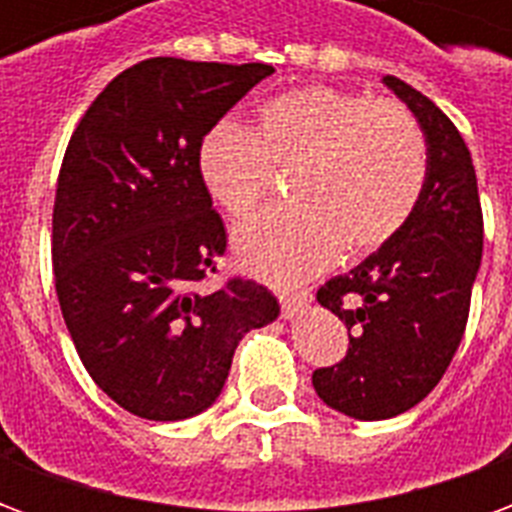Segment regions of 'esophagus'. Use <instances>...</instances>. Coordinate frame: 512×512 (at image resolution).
<instances>
[{
  "instance_id": "1",
  "label": "esophagus",
  "mask_w": 512,
  "mask_h": 512,
  "mask_svg": "<svg viewBox=\"0 0 512 512\" xmlns=\"http://www.w3.org/2000/svg\"><path fill=\"white\" fill-rule=\"evenodd\" d=\"M279 304H282V315L293 318V315H299L310 304V293L307 290H282L279 293Z\"/></svg>"
}]
</instances>
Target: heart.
Wrapping results in <instances>:
<instances>
[{
	"mask_svg": "<svg viewBox=\"0 0 512 512\" xmlns=\"http://www.w3.org/2000/svg\"><path fill=\"white\" fill-rule=\"evenodd\" d=\"M197 167L233 219L271 197L277 169H293L296 202L241 224L235 252L263 277L296 282L329 266L340 246L365 255L406 227L428 180V142L395 101L315 84L268 98L252 131L211 128Z\"/></svg>",
	"mask_w": 512,
	"mask_h": 512,
	"instance_id": "heart-1",
	"label": "heart"
}]
</instances>
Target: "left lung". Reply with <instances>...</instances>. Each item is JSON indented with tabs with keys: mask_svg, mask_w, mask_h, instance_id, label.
Returning <instances> with one entry per match:
<instances>
[{
	"mask_svg": "<svg viewBox=\"0 0 512 512\" xmlns=\"http://www.w3.org/2000/svg\"><path fill=\"white\" fill-rule=\"evenodd\" d=\"M428 142V180L406 227L348 274L318 290L348 326L340 365L312 373L326 406L354 419H389L439 384L461 345L483 257V211L472 153L430 98L384 76Z\"/></svg>",
	"mask_w": 512,
	"mask_h": 512,
	"instance_id": "1",
	"label": "left lung"
}]
</instances>
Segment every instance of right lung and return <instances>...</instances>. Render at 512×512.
<instances>
[{"label":"right lung","mask_w":512,"mask_h":512,"mask_svg":"<svg viewBox=\"0 0 512 512\" xmlns=\"http://www.w3.org/2000/svg\"><path fill=\"white\" fill-rule=\"evenodd\" d=\"M274 68L153 57L106 84L62 158L51 263L82 365L117 406L175 422L216 403L274 293L205 288L227 233L197 167L208 134Z\"/></svg>","instance_id":"right-lung-1"}]
</instances>
